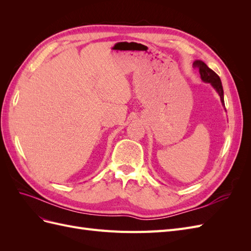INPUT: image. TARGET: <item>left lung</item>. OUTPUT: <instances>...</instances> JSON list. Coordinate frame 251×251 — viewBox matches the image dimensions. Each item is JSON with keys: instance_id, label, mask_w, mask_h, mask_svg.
Wrapping results in <instances>:
<instances>
[{"instance_id": "left-lung-1", "label": "left lung", "mask_w": 251, "mask_h": 251, "mask_svg": "<svg viewBox=\"0 0 251 251\" xmlns=\"http://www.w3.org/2000/svg\"><path fill=\"white\" fill-rule=\"evenodd\" d=\"M194 67L198 68L200 75H201V79L204 82H209L210 85L214 87V89L217 91V93L219 94L220 98H221V102L225 107L224 104V92H223V87H222V82L221 79H220L219 75L212 71L210 68L207 67V65L205 64L202 60H195Z\"/></svg>"}]
</instances>
